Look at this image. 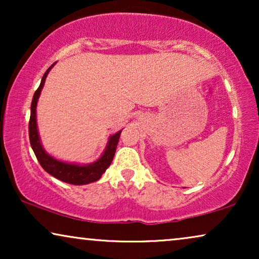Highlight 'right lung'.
Returning a JSON list of instances; mask_svg holds the SVG:
<instances>
[{"label":"right lung","mask_w":259,"mask_h":259,"mask_svg":"<svg viewBox=\"0 0 259 259\" xmlns=\"http://www.w3.org/2000/svg\"><path fill=\"white\" fill-rule=\"evenodd\" d=\"M54 65L55 63H53V65L46 70L44 76H42L40 86H38L37 90L35 91L33 101H31L29 119V140L31 148H33L38 162H40V165L44 167L45 171L48 172L51 176L55 177L56 179L68 184H73V185H84V184L97 182V180L101 178L102 173L109 167L113 158H114L116 145H118L121 131L113 134V136L109 138L107 147H106L102 157L99 159L98 161H95L91 165L80 166L74 164H67V162L56 160L55 158H53L49 154L46 153L44 147H42V145L40 143V138H38L36 126V105L38 97H40L41 90L45 84L46 77H47L49 70L52 69V67Z\"/></svg>","instance_id":"right-lung-1"}]
</instances>
